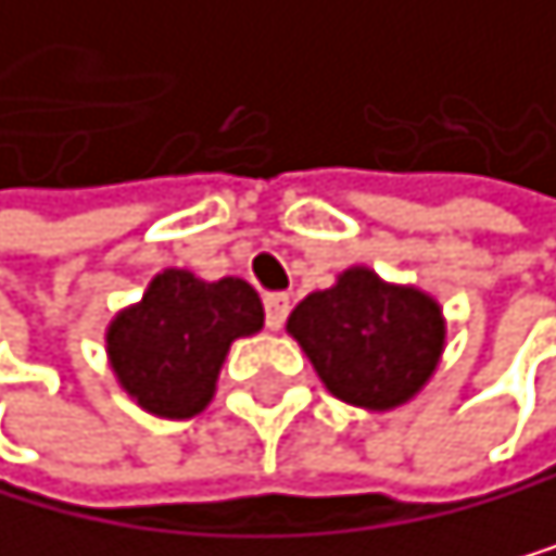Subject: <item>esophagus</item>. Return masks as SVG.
Segmentation results:
<instances>
[{
  "label": "esophagus",
  "mask_w": 556,
  "mask_h": 556,
  "mask_svg": "<svg viewBox=\"0 0 556 556\" xmlns=\"http://www.w3.org/2000/svg\"><path fill=\"white\" fill-rule=\"evenodd\" d=\"M287 312H290L287 294H266V326L269 329H280L287 321Z\"/></svg>",
  "instance_id": "esophagus-1"
}]
</instances>
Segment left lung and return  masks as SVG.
<instances>
[{"label":"left lung","instance_id":"8db88e82","mask_svg":"<svg viewBox=\"0 0 556 556\" xmlns=\"http://www.w3.org/2000/svg\"><path fill=\"white\" fill-rule=\"evenodd\" d=\"M336 400L386 414L409 403L445 354V315L420 287L381 280L354 266L329 290L307 294L287 318Z\"/></svg>","mask_w":556,"mask_h":556}]
</instances>
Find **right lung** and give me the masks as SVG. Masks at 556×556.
I'll use <instances>...</instances> for the list:
<instances>
[{
    "label": "right lung",
    "instance_id": "1",
    "mask_svg": "<svg viewBox=\"0 0 556 556\" xmlns=\"http://www.w3.org/2000/svg\"><path fill=\"white\" fill-rule=\"evenodd\" d=\"M266 321L252 283L199 280L189 269L156 273L142 301L108 326V364L147 414L185 420L210 406L227 350Z\"/></svg>",
    "mask_w": 556,
    "mask_h": 556
}]
</instances>
